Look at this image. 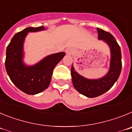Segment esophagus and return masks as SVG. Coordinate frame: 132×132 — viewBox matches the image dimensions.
<instances>
[{
  "label": "esophagus",
  "mask_w": 132,
  "mask_h": 132,
  "mask_svg": "<svg viewBox=\"0 0 132 132\" xmlns=\"http://www.w3.org/2000/svg\"><path fill=\"white\" fill-rule=\"evenodd\" d=\"M66 53L68 54H72L73 53V50L72 48H68L66 49Z\"/></svg>",
  "instance_id": "esophagus-1"
}]
</instances>
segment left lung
<instances>
[{"instance_id":"8db88e82","label":"left lung","mask_w":132,"mask_h":132,"mask_svg":"<svg viewBox=\"0 0 132 132\" xmlns=\"http://www.w3.org/2000/svg\"><path fill=\"white\" fill-rule=\"evenodd\" d=\"M98 39L107 43L110 50V68L108 73L99 79H89L79 75L72 66L71 76L74 88L81 94L93 98L109 91L119 78L122 70L120 47L113 35L100 28H97Z\"/></svg>"}]
</instances>
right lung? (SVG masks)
Masks as SVG:
<instances>
[{"label":"right lung","instance_id":"right-lung-1","mask_svg":"<svg viewBox=\"0 0 132 132\" xmlns=\"http://www.w3.org/2000/svg\"><path fill=\"white\" fill-rule=\"evenodd\" d=\"M44 26L27 28L15 34L6 48L5 68L8 76L18 88L28 95L45 90L51 80L53 70L65 56L64 52L51 54L33 66L23 62V43L29 32L45 30Z\"/></svg>","mask_w":132,"mask_h":132}]
</instances>
